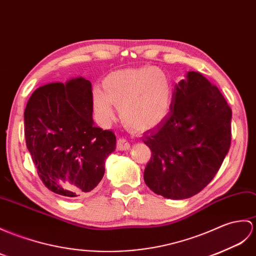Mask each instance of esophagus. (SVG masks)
I'll use <instances>...</instances> for the list:
<instances>
[{"mask_svg":"<svg viewBox=\"0 0 256 256\" xmlns=\"http://www.w3.org/2000/svg\"><path fill=\"white\" fill-rule=\"evenodd\" d=\"M130 142L126 138H118L116 142V148L118 150H130Z\"/></svg>","mask_w":256,"mask_h":256,"instance_id":"1","label":"esophagus"}]
</instances>
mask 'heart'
<instances>
[{
	"mask_svg": "<svg viewBox=\"0 0 256 256\" xmlns=\"http://www.w3.org/2000/svg\"><path fill=\"white\" fill-rule=\"evenodd\" d=\"M104 89L94 88L92 92L98 120L111 123L116 116V106L123 122L138 130L162 123L169 114L174 96L170 76L154 66L116 70L106 76Z\"/></svg>",
	"mask_w": 256,
	"mask_h": 256,
	"instance_id": "obj_1",
	"label": "heart"
}]
</instances>
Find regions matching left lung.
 <instances>
[{
  "instance_id": "obj_1",
  "label": "left lung",
  "mask_w": 256,
  "mask_h": 256,
  "mask_svg": "<svg viewBox=\"0 0 256 256\" xmlns=\"http://www.w3.org/2000/svg\"><path fill=\"white\" fill-rule=\"evenodd\" d=\"M231 116L220 90L200 73L188 72L174 86L169 116L142 140L152 154L146 186L171 200L200 193L229 152Z\"/></svg>"
}]
</instances>
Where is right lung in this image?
Instances as JSON below:
<instances>
[{
  "instance_id": "right-lung-1",
  "label": "right lung",
  "mask_w": 256,
  "mask_h": 256,
  "mask_svg": "<svg viewBox=\"0 0 256 256\" xmlns=\"http://www.w3.org/2000/svg\"><path fill=\"white\" fill-rule=\"evenodd\" d=\"M92 104V82L76 77L36 89L24 114L26 145L40 179L68 198L92 191L116 150L114 133L94 126Z\"/></svg>"
}]
</instances>
